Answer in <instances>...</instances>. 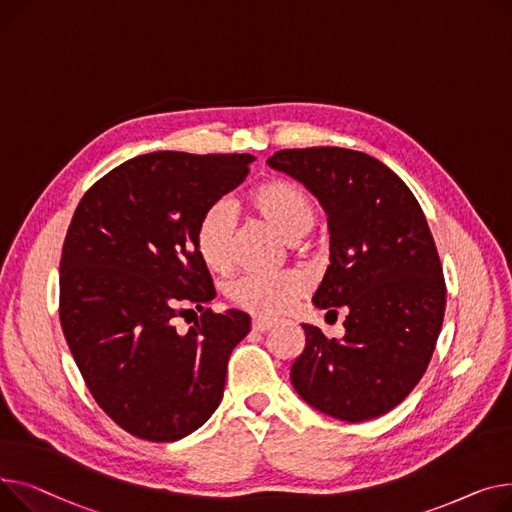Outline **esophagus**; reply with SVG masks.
I'll list each match as a JSON object with an SVG mask.
<instances>
[{"label": "esophagus", "mask_w": 512, "mask_h": 512, "mask_svg": "<svg viewBox=\"0 0 512 512\" xmlns=\"http://www.w3.org/2000/svg\"><path fill=\"white\" fill-rule=\"evenodd\" d=\"M252 328H254V330H258V333H268V330H273V328H275V324H273V322H268V320H254Z\"/></svg>", "instance_id": "1"}]
</instances>
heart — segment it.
<instances>
[{
  "label": "heart",
  "instance_id": "1",
  "mask_svg": "<svg viewBox=\"0 0 512 512\" xmlns=\"http://www.w3.org/2000/svg\"><path fill=\"white\" fill-rule=\"evenodd\" d=\"M244 202L289 239L306 235L318 215L308 190L289 179H268L258 184L246 194ZM233 229L235 217L225 202L208 206L196 223V254L215 273H225L233 264ZM304 293L306 279L295 270H281V273L256 270L239 277L229 287V299L239 310L266 320L287 314Z\"/></svg>",
  "mask_w": 512,
  "mask_h": 512
}]
</instances>
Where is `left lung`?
Returning <instances> with one entry per match:
<instances>
[{"mask_svg": "<svg viewBox=\"0 0 512 512\" xmlns=\"http://www.w3.org/2000/svg\"><path fill=\"white\" fill-rule=\"evenodd\" d=\"M266 163L299 179L328 213L330 264L314 304L347 312L343 339L304 324L291 382L343 422L380 417L422 380L444 320L446 285L424 210L395 171L359 150L285 148Z\"/></svg>", "mask_w": 512, "mask_h": 512, "instance_id": "8db88e82", "label": "left lung"}]
</instances>
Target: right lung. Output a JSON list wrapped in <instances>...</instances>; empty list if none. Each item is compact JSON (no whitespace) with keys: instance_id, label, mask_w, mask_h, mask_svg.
Wrapping results in <instances>:
<instances>
[{"instance_id":"right-lung-1","label":"right lung","mask_w":512,"mask_h":512,"mask_svg":"<svg viewBox=\"0 0 512 512\" xmlns=\"http://www.w3.org/2000/svg\"><path fill=\"white\" fill-rule=\"evenodd\" d=\"M252 161L159 150L111 169L76 206L59 262V320L90 395L136 438H184L221 403L250 316L204 308L215 285L194 229ZM190 305L201 318L179 334L174 318Z\"/></svg>"}]
</instances>
